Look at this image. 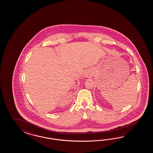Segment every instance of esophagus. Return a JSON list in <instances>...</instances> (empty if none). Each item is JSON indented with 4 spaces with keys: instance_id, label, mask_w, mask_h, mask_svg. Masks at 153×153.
I'll list each match as a JSON object with an SVG mask.
<instances>
[{
    "instance_id": "obj_1",
    "label": "esophagus",
    "mask_w": 153,
    "mask_h": 153,
    "mask_svg": "<svg viewBox=\"0 0 153 153\" xmlns=\"http://www.w3.org/2000/svg\"><path fill=\"white\" fill-rule=\"evenodd\" d=\"M93 75V72L91 71H88L85 73V76L86 77H91Z\"/></svg>"
}]
</instances>
